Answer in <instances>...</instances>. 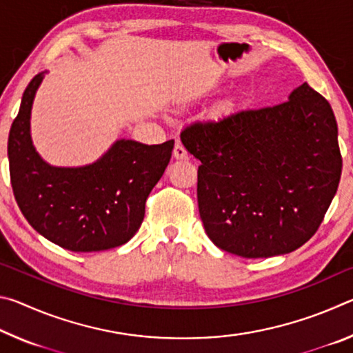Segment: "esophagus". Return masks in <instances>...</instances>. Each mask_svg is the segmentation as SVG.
<instances>
[{"label":"esophagus","mask_w":353,"mask_h":353,"mask_svg":"<svg viewBox=\"0 0 353 353\" xmlns=\"http://www.w3.org/2000/svg\"><path fill=\"white\" fill-rule=\"evenodd\" d=\"M172 155H174V159H177V160H187L188 159V151L183 148L182 143L177 141L176 146H174V151H172Z\"/></svg>","instance_id":"esophagus-1"}]
</instances>
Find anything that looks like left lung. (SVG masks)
I'll return each instance as SVG.
<instances>
[{"mask_svg": "<svg viewBox=\"0 0 353 353\" xmlns=\"http://www.w3.org/2000/svg\"><path fill=\"white\" fill-rule=\"evenodd\" d=\"M199 214L214 246L244 259L290 254L312 238L341 179L338 124L308 83L283 104L193 121Z\"/></svg>", "mask_w": 353, "mask_h": 353, "instance_id": "8db88e82", "label": "left lung"}]
</instances>
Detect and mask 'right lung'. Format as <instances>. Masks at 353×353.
<instances>
[{
	"instance_id": "obj_1",
	"label": "right lung",
	"mask_w": 353,
	"mask_h": 353,
	"mask_svg": "<svg viewBox=\"0 0 353 353\" xmlns=\"http://www.w3.org/2000/svg\"><path fill=\"white\" fill-rule=\"evenodd\" d=\"M46 71L32 77L12 123L10 182L21 213L46 240L73 252L128 243L140 229L151 190L170 163L174 140L143 145L119 139L93 163L52 166L31 137V110Z\"/></svg>"
}]
</instances>
